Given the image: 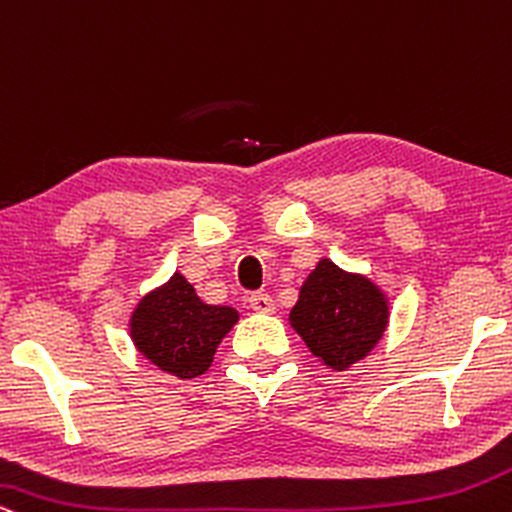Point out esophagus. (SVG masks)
<instances>
[{"instance_id": "34e87169", "label": "esophagus", "mask_w": 512, "mask_h": 512, "mask_svg": "<svg viewBox=\"0 0 512 512\" xmlns=\"http://www.w3.org/2000/svg\"><path fill=\"white\" fill-rule=\"evenodd\" d=\"M249 304H251V309L256 311V314H273V311H275V302L270 299V294H263V292L251 294Z\"/></svg>"}]
</instances>
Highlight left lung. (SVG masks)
I'll list each match as a JSON object with an SVG mask.
<instances>
[{
  "label": "left lung",
  "instance_id": "obj_1",
  "mask_svg": "<svg viewBox=\"0 0 512 512\" xmlns=\"http://www.w3.org/2000/svg\"><path fill=\"white\" fill-rule=\"evenodd\" d=\"M388 318V297L374 280L321 258L299 287L290 326L326 369L347 371L378 345Z\"/></svg>",
  "mask_w": 512,
  "mask_h": 512
}]
</instances>
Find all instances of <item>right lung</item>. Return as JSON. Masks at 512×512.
<instances>
[{"label":"right lung","mask_w":512,"mask_h":512,"mask_svg":"<svg viewBox=\"0 0 512 512\" xmlns=\"http://www.w3.org/2000/svg\"><path fill=\"white\" fill-rule=\"evenodd\" d=\"M237 321V309L206 304L182 273H174L136 304L129 335L138 354L184 381L206 374L222 338Z\"/></svg>","instance_id":"obj_1"}]
</instances>
